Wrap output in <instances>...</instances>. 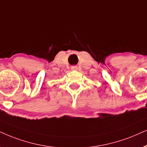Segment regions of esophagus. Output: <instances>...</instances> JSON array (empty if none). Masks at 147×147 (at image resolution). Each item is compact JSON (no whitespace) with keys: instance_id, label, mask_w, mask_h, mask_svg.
Instances as JSON below:
<instances>
[{"instance_id":"34e87169","label":"esophagus","mask_w":147,"mask_h":147,"mask_svg":"<svg viewBox=\"0 0 147 147\" xmlns=\"http://www.w3.org/2000/svg\"><path fill=\"white\" fill-rule=\"evenodd\" d=\"M78 69V67L77 66H71V70H77Z\"/></svg>"}]
</instances>
